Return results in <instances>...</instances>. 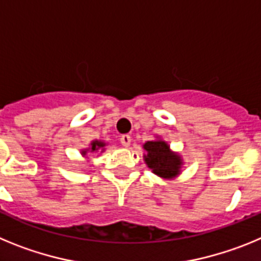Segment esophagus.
Segmentation results:
<instances>
[{"mask_svg":"<svg viewBox=\"0 0 261 261\" xmlns=\"http://www.w3.org/2000/svg\"><path fill=\"white\" fill-rule=\"evenodd\" d=\"M130 141H132V140H130V136L129 135H123L120 137V142H121V145L125 147H128L129 145H130Z\"/></svg>","mask_w":261,"mask_h":261,"instance_id":"obj_1","label":"esophagus"}]
</instances>
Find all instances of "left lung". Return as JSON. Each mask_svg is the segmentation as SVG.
I'll use <instances>...</instances> for the list:
<instances>
[{
    "instance_id": "obj_1",
    "label": "left lung",
    "mask_w": 261,
    "mask_h": 261,
    "mask_svg": "<svg viewBox=\"0 0 261 261\" xmlns=\"http://www.w3.org/2000/svg\"><path fill=\"white\" fill-rule=\"evenodd\" d=\"M144 149L147 151L145 155L147 167L151 168L154 174L161 177H172L179 174L180 156L172 154L165 141H147Z\"/></svg>"
}]
</instances>
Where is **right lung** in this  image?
Listing matches in <instances>:
<instances>
[{
    "label": "right lung",
    "instance_id": "right-lung-1",
    "mask_svg": "<svg viewBox=\"0 0 261 261\" xmlns=\"http://www.w3.org/2000/svg\"><path fill=\"white\" fill-rule=\"evenodd\" d=\"M103 146H105V142L94 141L93 144H91V150H93V151H95V150H98V149H102ZM84 154H86V150L84 151Z\"/></svg>",
    "mask_w": 261,
    "mask_h": 261
}]
</instances>
